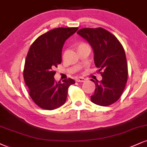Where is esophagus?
I'll return each mask as SVG.
<instances>
[{"label": "esophagus", "mask_w": 147, "mask_h": 147, "mask_svg": "<svg viewBox=\"0 0 147 147\" xmlns=\"http://www.w3.org/2000/svg\"><path fill=\"white\" fill-rule=\"evenodd\" d=\"M86 81V79L84 77H78V78L76 79V81L77 82H84Z\"/></svg>", "instance_id": "1"}]
</instances>
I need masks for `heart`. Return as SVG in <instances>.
Segmentation results:
<instances>
[{"label": "heart", "instance_id": "b5f03b06", "mask_svg": "<svg viewBox=\"0 0 147 147\" xmlns=\"http://www.w3.org/2000/svg\"><path fill=\"white\" fill-rule=\"evenodd\" d=\"M84 46H88L87 45H86V44H81V45H80L79 46V47H84Z\"/></svg>", "mask_w": 147, "mask_h": 147}]
</instances>
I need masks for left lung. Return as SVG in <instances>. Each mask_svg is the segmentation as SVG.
<instances>
[{"label":"left lung","mask_w":147,"mask_h":147,"mask_svg":"<svg viewBox=\"0 0 147 147\" xmlns=\"http://www.w3.org/2000/svg\"><path fill=\"white\" fill-rule=\"evenodd\" d=\"M77 33L89 42L94 63L102 79L93 80L96 86L91 101L100 106L112 105L119 99L127 81L128 68L123 46L114 35L102 28H84Z\"/></svg>","instance_id":"left-lung-1"}]
</instances>
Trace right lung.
Returning <instances> with one entry per match:
<instances>
[{"label":"right lung","mask_w":147,"mask_h":147,"mask_svg":"<svg viewBox=\"0 0 147 147\" xmlns=\"http://www.w3.org/2000/svg\"><path fill=\"white\" fill-rule=\"evenodd\" d=\"M78 27L54 29L38 37L31 45L25 60L23 76L33 102L40 108L53 110L65 103L72 79L56 82L54 68L61 63L63 44Z\"/></svg>","instance_id":"1"}]
</instances>
